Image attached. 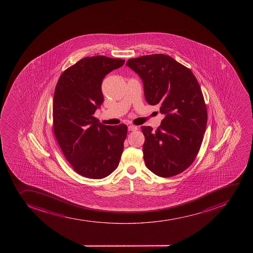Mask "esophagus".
Masks as SVG:
<instances>
[{
	"instance_id": "1",
	"label": "esophagus",
	"mask_w": 253,
	"mask_h": 253,
	"mask_svg": "<svg viewBox=\"0 0 253 253\" xmlns=\"http://www.w3.org/2000/svg\"><path fill=\"white\" fill-rule=\"evenodd\" d=\"M128 131H135L138 129V127L135 125H128Z\"/></svg>"
}]
</instances>
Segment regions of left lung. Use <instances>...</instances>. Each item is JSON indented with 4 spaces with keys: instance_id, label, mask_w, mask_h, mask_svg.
I'll list each match as a JSON object with an SVG mask.
<instances>
[{
    "instance_id": "1",
    "label": "left lung",
    "mask_w": 253,
    "mask_h": 253,
    "mask_svg": "<svg viewBox=\"0 0 253 253\" xmlns=\"http://www.w3.org/2000/svg\"><path fill=\"white\" fill-rule=\"evenodd\" d=\"M126 65L143 81L147 102L165 115L157 130L141 127L146 167L161 177L178 175L195 161L207 125L200 84L190 69L165 54L130 58Z\"/></svg>"
}]
</instances>
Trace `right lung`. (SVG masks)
Returning <instances> with one entry per match:
<instances>
[{"label": "right lung", "instance_id": "1", "mask_svg": "<svg viewBox=\"0 0 253 253\" xmlns=\"http://www.w3.org/2000/svg\"><path fill=\"white\" fill-rule=\"evenodd\" d=\"M124 63L120 58L86 57L66 69L56 85L54 135L73 170L84 177H106L120 163L127 126L101 125L93 115L104 100L103 79Z\"/></svg>", "mask_w": 253, "mask_h": 253}]
</instances>
